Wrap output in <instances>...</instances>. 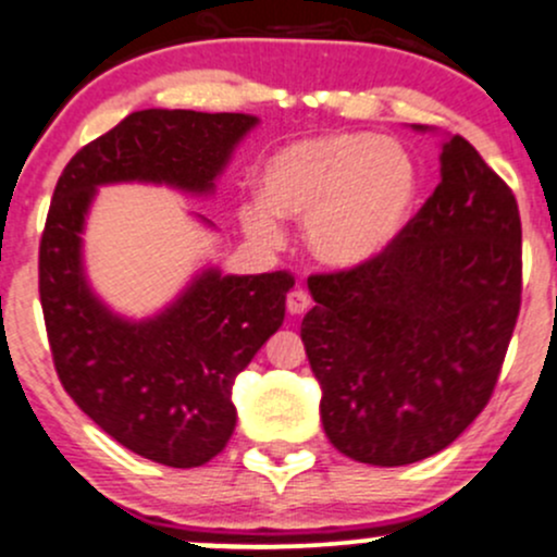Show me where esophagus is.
Instances as JSON below:
<instances>
[{
	"mask_svg": "<svg viewBox=\"0 0 557 557\" xmlns=\"http://www.w3.org/2000/svg\"><path fill=\"white\" fill-rule=\"evenodd\" d=\"M309 304H311V298H309L307 290L296 288V290L288 293V311H290V314H304V311L309 309Z\"/></svg>",
	"mask_w": 557,
	"mask_h": 557,
	"instance_id": "esophagus-1",
	"label": "esophagus"
}]
</instances>
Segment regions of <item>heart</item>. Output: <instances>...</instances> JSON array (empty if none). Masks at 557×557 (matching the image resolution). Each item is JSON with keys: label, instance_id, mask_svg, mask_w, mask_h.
<instances>
[{"label": "heart", "instance_id": "1", "mask_svg": "<svg viewBox=\"0 0 557 557\" xmlns=\"http://www.w3.org/2000/svg\"><path fill=\"white\" fill-rule=\"evenodd\" d=\"M264 198L243 200L237 216L256 240H283L280 213L307 219V240L322 261L359 267L405 230L420 189L418 163L396 139L327 132L296 139L261 171Z\"/></svg>", "mask_w": 557, "mask_h": 557}]
</instances>
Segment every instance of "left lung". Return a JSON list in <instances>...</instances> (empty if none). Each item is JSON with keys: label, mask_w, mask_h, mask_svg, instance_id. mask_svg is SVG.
Segmentation results:
<instances>
[{"label": "left lung", "mask_w": 557, "mask_h": 557, "mask_svg": "<svg viewBox=\"0 0 557 557\" xmlns=\"http://www.w3.org/2000/svg\"><path fill=\"white\" fill-rule=\"evenodd\" d=\"M521 213L466 137L391 246L309 274L301 341L341 455L394 468L449 447L492 399L521 311Z\"/></svg>", "instance_id": "obj_1"}]
</instances>
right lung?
Wrapping results in <instances>:
<instances>
[{"label": "right lung", "mask_w": 557, "mask_h": 557, "mask_svg": "<svg viewBox=\"0 0 557 557\" xmlns=\"http://www.w3.org/2000/svg\"><path fill=\"white\" fill-rule=\"evenodd\" d=\"M253 124L243 113H129L71 158L41 232L39 298L65 394L110 438L169 468L206 466L227 447L237 420L232 383L283 325L296 280L285 269L248 277L211 269L161 317L126 322L84 280V213L108 182L209 193Z\"/></svg>", "instance_id": "right-lung-1"}]
</instances>
